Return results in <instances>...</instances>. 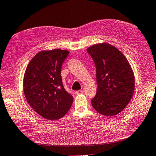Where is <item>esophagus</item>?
Wrapping results in <instances>:
<instances>
[{
  "label": "esophagus",
  "mask_w": 156,
  "mask_h": 156,
  "mask_svg": "<svg viewBox=\"0 0 156 156\" xmlns=\"http://www.w3.org/2000/svg\"><path fill=\"white\" fill-rule=\"evenodd\" d=\"M83 93H84L83 90H77L76 92L77 94H83Z\"/></svg>",
  "instance_id": "obj_1"
}]
</instances>
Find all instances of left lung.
Masks as SVG:
<instances>
[{"mask_svg": "<svg viewBox=\"0 0 156 156\" xmlns=\"http://www.w3.org/2000/svg\"><path fill=\"white\" fill-rule=\"evenodd\" d=\"M96 68L98 89L91 100L100 114L111 116L127 105L135 90V77L131 66L121 52L108 44H98L87 49Z\"/></svg>", "mask_w": 156, "mask_h": 156, "instance_id": "obj_1", "label": "left lung"}]
</instances>
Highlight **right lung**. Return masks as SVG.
<instances>
[{"label": "right lung", "mask_w": 156, "mask_h": 156, "mask_svg": "<svg viewBox=\"0 0 156 156\" xmlns=\"http://www.w3.org/2000/svg\"><path fill=\"white\" fill-rule=\"evenodd\" d=\"M69 53L58 49L41 51L25 71L23 90L27 102L37 114L49 120L63 117L73 101L61 77V68Z\"/></svg>", "instance_id": "obj_1"}]
</instances>
